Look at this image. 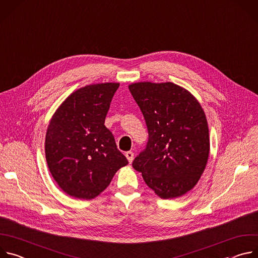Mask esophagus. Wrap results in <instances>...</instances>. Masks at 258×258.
Returning a JSON list of instances; mask_svg holds the SVG:
<instances>
[{
    "instance_id": "obj_1",
    "label": "esophagus",
    "mask_w": 258,
    "mask_h": 258,
    "mask_svg": "<svg viewBox=\"0 0 258 258\" xmlns=\"http://www.w3.org/2000/svg\"><path fill=\"white\" fill-rule=\"evenodd\" d=\"M125 157L127 158L128 162L131 163V162L134 160V153H133L132 151H127V152L125 153Z\"/></svg>"
}]
</instances>
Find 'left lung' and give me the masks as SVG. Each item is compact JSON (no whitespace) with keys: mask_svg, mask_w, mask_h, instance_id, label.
<instances>
[{"mask_svg":"<svg viewBox=\"0 0 258 258\" xmlns=\"http://www.w3.org/2000/svg\"><path fill=\"white\" fill-rule=\"evenodd\" d=\"M128 89L149 134L133 167L160 198L186 194L198 182L209 155L202 107L187 90L172 83H137Z\"/></svg>","mask_w":258,"mask_h":258,"instance_id":"1","label":"left lung"}]
</instances>
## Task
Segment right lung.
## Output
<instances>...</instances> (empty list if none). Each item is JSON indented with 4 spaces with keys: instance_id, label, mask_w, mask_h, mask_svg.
<instances>
[{
    "instance_id": "1",
    "label": "right lung",
    "mask_w": 258,
    "mask_h": 258,
    "mask_svg": "<svg viewBox=\"0 0 258 258\" xmlns=\"http://www.w3.org/2000/svg\"><path fill=\"white\" fill-rule=\"evenodd\" d=\"M119 84L87 86L58 108L46 135V159L58 186L68 195L93 199L128 161L105 125Z\"/></svg>"
}]
</instances>
